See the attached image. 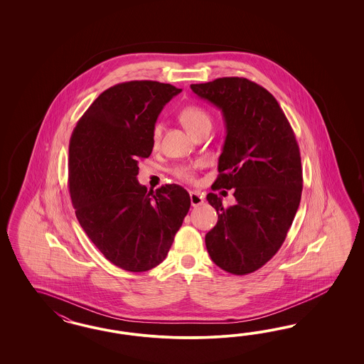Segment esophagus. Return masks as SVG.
<instances>
[{
  "instance_id": "esophagus-1",
  "label": "esophagus",
  "mask_w": 364,
  "mask_h": 364,
  "mask_svg": "<svg viewBox=\"0 0 364 364\" xmlns=\"http://www.w3.org/2000/svg\"><path fill=\"white\" fill-rule=\"evenodd\" d=\"M189 198H191L192 207H198V205L204 203V196H203L200 192H196V191L189 192Z\"/></svg>"
}]
</instances>
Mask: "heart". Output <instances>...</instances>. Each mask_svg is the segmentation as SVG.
Returning a JSON list of instances; mask_svg holds the SVG:
<instances>
[{"instance_id": "heart-1", "label": "heart", "mask_w": 364, "mask_h": 364, "mask_svg": "<svg viewBox=\"0 0 364 364\" xmlns=\"http://www.w3.org/2000/svg\"><path fill=\"white\" fill-rule=\"evenodd\" d=\"M180 120L183 125L188 129V132L193 133L198 131L200 127L210 124V114L200 108L198 105H188L180 112ZM161 133V127L157 124L154 128V140L157 141ZM203 166V163H198L195 166H180L173 169V173L177 178L184 181H193L195 180V171L198 166Z\"/></svg>"}]
</instances>
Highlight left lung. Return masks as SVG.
Returning a JSON list of instances; mask_svg holds the SVG:
<instances>
[{"label":"left lung","instance_id":"obj_1","mask_svg":"<svg viewBox=\"0 0 364 364\" xmlns=\"http://www.w3.org/2000/svg\"><path fill=\"white\" fill-rule=\"evenodd\" d=\"M200 99L219 108L225 140L212 187L235 189L225 208L208 193L218 224L205 235L210 259L233 275H247L272 259L286 240L303 189L299 145L284 112L267 89L247 78L192 84Z\"/></svg>","mask_w":364,"mask_h":364}]
</instances>
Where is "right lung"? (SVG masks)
Here are the masks:
<instances>
[{"mask_svg":"<svg viewBox=\"0 0 364 364\" xmlns=\"http://www.w3.org/2000/svg\"><path fill=\"white\" fill-rule=\"evenodd\" d=\"M181 89L129 81L104 90L78 120L69 143V193L80 225L110 263L131 272L160 264L191 207L187 191L146 192L139 160L154 149L160 112Z\"/></svg>","mask_w":364,"mask_h":364,"instance_id":"1","label":"right lung"}]
</instances>
